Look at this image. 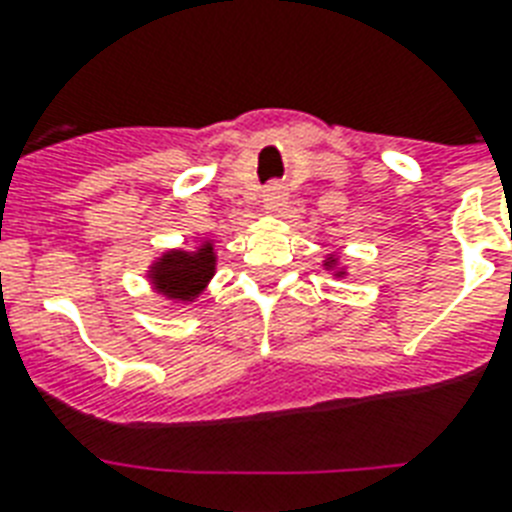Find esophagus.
I'll return each mask as SVG.
<instances>
[{
	"label": "esophagus",
	"mask_w": 512,
	"mask_h": 512,
	"mask_svg": "<svg viewBox=\"0 0 512 512\" xmlns=\"http://www.w3.org/2000/svg\"><path fill=\"white\" fill-rule=\"evenodd\" d=\"M284 201H287V191L281 185H268L263 191V204L268 209H279Z\"/></svg>",
	"instance_id": "34e87169"
}]
</instances>
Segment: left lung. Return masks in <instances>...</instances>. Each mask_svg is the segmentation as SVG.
I'll use <instances>...</instances> for the list:
<instances>
[{"mask_svg":"<svg viewBox=\"0 0 512 512\" xmlns=\"http://www.w3.org/2000/svg\"><path fill=\"white\" fill-rule=\"evenodd\" d=\"M321 265H324V271L332 273L335 279H345V276H348V265L342 263V257L337 255V252H329V255L321 260Z\"/></svg>","mask_w":512,"mask_h":512,"instance_id":"obj_1","label":"left lung"}]
</instances>
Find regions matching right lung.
<instances>
[{
    "instance_id": "1",
    "label": "right lung",
    "mask_w": 512,
    "mask_h": 512,
    "mask_svg": "<svg viewBox=\"0 0 512 512\" xmlns=\"http://www.w3.org/2000/svg\"><path fill=\"white\" fill-rule=\"evenodd\" d=\"M217 273L215 239H201L193 249L172 247L151 260L146 279L156 297L172 305H191L207 292Z\"/></svg>"
}]
</instances>
